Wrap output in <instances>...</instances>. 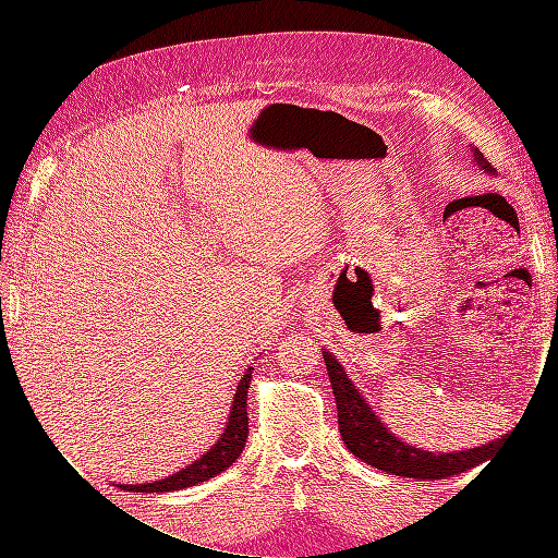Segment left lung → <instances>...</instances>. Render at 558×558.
<instances>
[{"label": "left lung", "mask_w": 558, "mask_h": 558, "mask_svg": "<svg viewBox=\"0 0 558 558\" xmlns=\"http://www.w3.org/2000/svg\"><path fill=\"white\" fill-rule=\"evenodd\" d=\"M472 156H475L480 170L492 177L496 174V170L488 165L480 148L472 146ZM324 361L328 367V377L337 402V424H340V435L347 449L353 456H359L363 463L373 465L381 472H393L398 477L412 480H445L484 463L488 456H492V451H496L498 442L508 437L502 435L498 440H492L486 445L449 453H433L402 442L400 437H396V433L386 428L377 412L369 408L367 400L361 396L359 386H353V381L347 377L340 359H335L332 351L324 349Z\"/></svg>", "instance_id": "obj_1"}]
</instances>
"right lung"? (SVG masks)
Wrapping results in <instances>:
<instances>
[{"label":"right lung","mask_w":558,"mask_h":558,"mask_svg":"<svg viewBox=\"0 0 558 558\" xmlns=\"http://www.w3.org/2000/svg\"><path fill=\"white\" fill-rule=\"evenodd\" d=\"M251 375H253V367H246V373L238 384V391H234L232 408H230L221 437H218L214 447L202 453L197 461L189 463L165 480L144 482V484H116V486H121L123 492H132V494H162V492H181L185 486H195L199 482H207L216 475H221L223 470H228L234 461L240 459V453L246 445V437H248L246 396H248Z\"/></svg>","instance_id":"right-lung-1"}]
</instances>
